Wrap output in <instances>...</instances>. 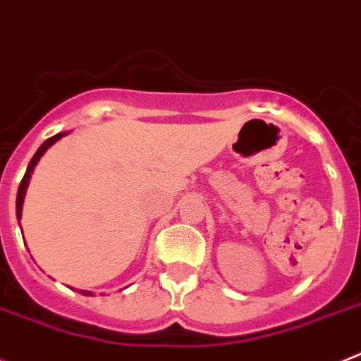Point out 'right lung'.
Listing matches in <instances>:
<instances>
[{
  "mask_svg": "<svg viewBox=\"0 0 361 361\" xmlns=\"http://www.w3.org/2000/svg\"><path fill=\"white\" fill-rule=\"evenodd\" d=\"M63 136H65V133H59V134H56V136L49 137V140H47V142L43 143L42 147H39V149H37V152L32 156V159H30L29 167H27V172H25L23 180H21V183H20V189H18V198H16V214H18V219L21 218V205H23L25 189H27V185H29V180H30V174H32L34 165H36L37 159L42 158L43 152H45V150L49 149V147L52 145V143H56L59 140V137H63ZM83 294H90V293H83Z\"/></svg>",
  "mask_w": 361,
  "mask_h": 361,
  "instance_id": "obj_1",
  "label": "right lung"
}]
</instances>
